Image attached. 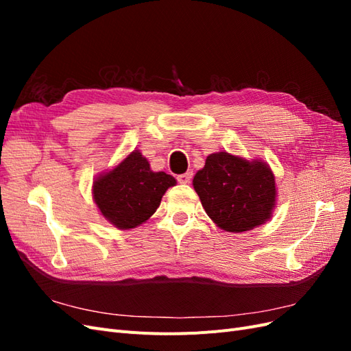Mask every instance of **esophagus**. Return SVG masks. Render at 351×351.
Listing matches in <instances>:
<instances>
[{"label":"esophagus","mask_w":351,"mask_h":351,"mask_svg":"<svg viewBox=\"0 0 351 351\" xmlns=\"http://www.w3.org/2000/svg\"><path fill=\"white\" fill-rule=\"evenodd\" d=\"M192 176H193L192 171H187L184 174H180V176H177V182L180 184H187V183H190V180H192Z\"/></svg>","instance_id":"1"}]
</instances>
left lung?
Returning a JSON list of instances; mask_svg holds the SVG:
<instances>
[{"instance_id":"obj_1","label":"left lung","mask_w":351,"mask_h":351,"mask_svg":"<svg viewBox=\"0 0 351 351\" xmlns=\"http://www.w3.org/2000/svg\"><path fill=\"white\" fill-rule=\"evenodd\" d=\"M193 187L202 206L215 224L243 232L271 218L275 205V178L261 161H246L227 152L212 154L196 173Z\"/></svg>"}]
</instances>
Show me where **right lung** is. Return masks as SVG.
Segmentation results:
<instances>
[{"label":"right lung","instance_id":"right-lung-1","mask_svg":"<svg viewBox=\"0 0 351 351\" xmlns=\"http://www.w3.org/2000/svg\"><path fill=\"white\" fill-rule=\"evenodd\" d=\"M176 178L154 173L139 151L132 152L111 171L95 180L93 199L111 224L121 230L134 228L149 219Z\"/></svg>","mask_w":351,"mask_h":351}]
</instances>
